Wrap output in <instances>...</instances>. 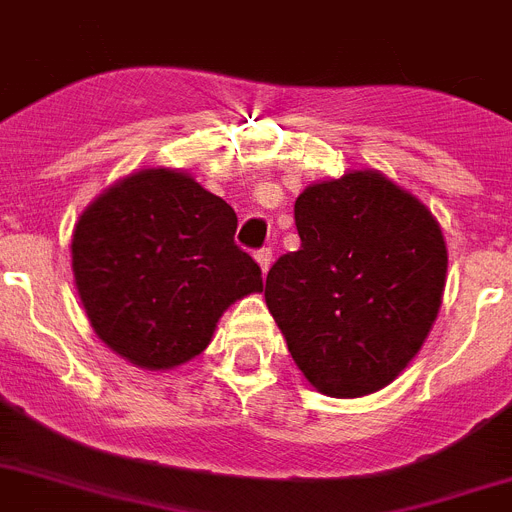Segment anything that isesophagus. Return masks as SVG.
I'll list each match as a JSON object with an SVG mask.
<instances>
[{
	"label": "esophagus",
	"instance_id": "1",
	"mask_svg": "<svg viewBox=\"0 0 512 512\" xmlns=\"http://www.w3.org/2000/svg\"><path fill=\"white\" fill-rule=\"evenodd\" d=\"M256 256V261H259L261 272H269V266H272V248H259V251L253 253Z\"/></svg>",
	"mask_w": 512,
	"mask_h": 512
}]
</instances>
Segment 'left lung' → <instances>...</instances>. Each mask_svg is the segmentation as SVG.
Here are the masks:
<instances>
[{
  "label": "left lung",
  "instance_id": "left-lung-1",
  "mask_svg": "<svg viewBox=\"0 0 512 512\" xmlns=\"http://www.w3.org/2000/svg\"><path fill=\"white\" fill-rule=\"evenodd\" d=\"M300 248L266 274L264 298L292 360L326 396L388 383L425 344L448 251L427 207L375 170L313 183L295 202Z\"/></svg>",
  "mask_w": 512,
  "mask_h": 512
}]
</instances>
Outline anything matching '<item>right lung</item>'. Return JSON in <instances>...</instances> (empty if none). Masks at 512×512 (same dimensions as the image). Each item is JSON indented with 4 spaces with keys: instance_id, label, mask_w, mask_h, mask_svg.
Listing matches in <instances>:
<instances>
[{
    "instance_id": "obj_1",
    "label": "right lung",
    "mask_w": 512,
    "mask_h": 512,
    "mask_svg": "<svg viewBox=\"0 0 512 512\" xmlns=\"http://www.w3.org/2000/svg\"><path fill=\"white\" fill-rule=\"evenodd\" d=\"M235 227L233 207L186 173L139 170L111 186L72 235L74 282L95 334L139 368L199 355L227 305L264 290Z\"/></svg>"
}]
</instances>
